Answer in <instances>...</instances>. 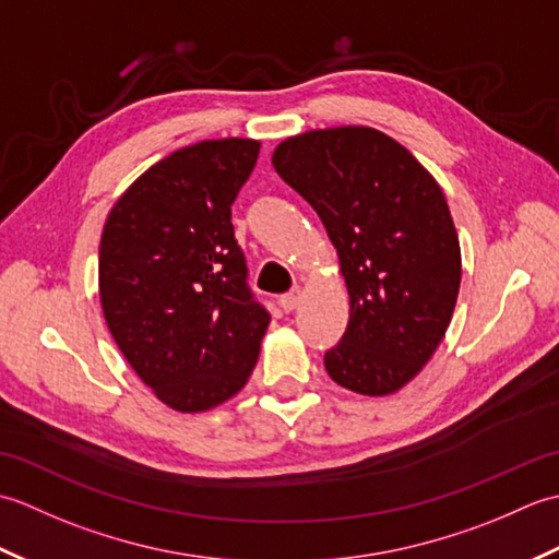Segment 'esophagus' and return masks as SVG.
Masks as SVG:
<instances>
[{
	"label": "esophagus",
	"instance_id": "1",
	"mask_svg": "<svg viewBox=\"0 0 559 559\" xmlns=\"http://www.w3.org/2000/svg\"><path fill=\"white\" fill-rule=\"evenodd\" d=\"M298 302H300V290L286 293V295H281V298H278V305L283 307V312H293L295 307H298Z\"/></svg>",
	"mask_w": 559,
	"mask_h": 559
}]
</instances>
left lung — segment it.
<instances>
[{"instance_id": "1", "label": "left lung", "mask_w": 559, "mask_h": 559, "mask_svg": "<svg viewBox=\"0 0 559 559\" xmlns=\"http://www.w3.org/2000/svg\"><path fill=\"white\" fill-rule=\"evenodd\" d=\"M273 168L322 218L348 286V329L324 353L329 377L355 394H394L432 358L454 314L461 247L442 189L372 127L290 136Z\"/></svg>"}]
</instances>
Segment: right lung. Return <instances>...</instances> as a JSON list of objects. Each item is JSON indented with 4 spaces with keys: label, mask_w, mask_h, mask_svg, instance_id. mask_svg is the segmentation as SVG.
Here are the masks:
<instances>
[{
    "label": "right lung",
    "mask_w": 559,
    "mask_h": 559,
    "mask_svg": "<svg viewBox=\"0 0 559 559\" xmlns=\"http://www.w3.org/2000/svg\"><path fill=\"white\" fill-rule=\"evenodd\" d=\"M254 139L199 141L139 177L105 221L103 314L127 362L165 406L209 411L252 374L271 314L247 286L230 206Z\"/></svg>",
    "instance_id": "right-lung-1"
}]
</instances>
